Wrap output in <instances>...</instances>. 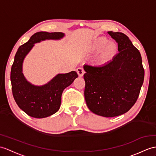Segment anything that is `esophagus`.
<instances>
[{
  "instance_id": "obj_1",
  "label": "esophagus",
  "mask_w": 156,
  "mask_h": 156,
  "mask_svg": "<svg viewBox=\"0 0 156 156\" xmlns=\"http://www.w3.org/2000/svg\"><path fill=\"white\" fill-rule=\"evenodd\" d=\"M76 71H77V74H78L79 77H83V75H84V73H85L84 69H83V68H81V67L77 68V70H76Z\"/></svg>"
}]
</instances>
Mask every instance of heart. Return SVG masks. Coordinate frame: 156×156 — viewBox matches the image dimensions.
<instances>
[{"mask_svg":"<svg viewBox=\"0 0 156 156\" xmlns=\"http://www.w3.org/2000/svg\"><path fill=\"white\" fill-rule=\"evenodd\" d=\"M89 50L93 54H98L95 63L98 66H104L109 63L119 53V45L115 41H109L105 37L94 40L90 45Z\"/></svg>","mask_w":156,"mask_h":156,"instance_id":"1","label":"heart"}]
</instances>
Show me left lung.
Listing matches in <instances>:
<instances>
[{
  "label": "left lung",
  "mask_w": 156,
  "mask_h": 156,
  "mask_svg": "<svg viewBox=\"0 0 156 156\" xmlns=\"http://www.w3.org/2000/svg\"><path fill=\"white\" fill-rule=\"evenodd\" d=\"M119 53L104 66L84 65L85 98L91 112L104 117L126 113L137 101L144 79L142 57L122 32H108Z\"/></svg>",
  "instance_id": "8db88e82"
}]
</instances>
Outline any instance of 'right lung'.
Here are the masks:
<instances>
[{
	"instance_id": "add662e5",
	"label": "right lung",
	"mask_w": 156,
	"mask_h": 156,
	"mask_svg": "<svg viewBox=\"0 0 156 156\" xmlns=\"http://www.w3.org/2000/svg\"><path fill=\"white\" fill-rule=\"evenodd\" d=\"M64 36L62 32H37L19 47L15 55L10 72L12 94L19 108L30 116L43 119L58 112L63 90L78 77L74 71L59 73L46 84L37 86L28 81L22 72L24 60L34 44L46 40H59Z\"/></svg>"
}]
</instances>
